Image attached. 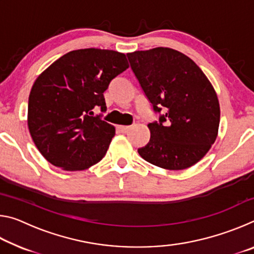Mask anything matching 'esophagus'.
Masks as SVG:
<instances>
[{"instance_id": "1", "label": "esophagus", "mask_w": 254, "mask_h": 254, "mask_svg": "<svg viewBox=\"0 0 254 254\" xmlns=\"http://www.w3.org/2000/svg\"><path fill=\"white\" fill-rule=\"evenodd\" d=\"M130 128L131 127H127V126H118V130L122 133H127Z\"/></svg>"}]
</instances>
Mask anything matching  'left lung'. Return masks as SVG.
Here are the masks:
<instances>
[{
    "mask_svg": "<svg viewBox=\"0 0 254 254\" xmlns=\"http://www.w3.org/2000/svg\"><path fill=\"white\" fill-rule=\"evenodd\" d=\"M133 74L158 119L148 124L149 142L137 152L160 168L183 170L215 142L220 104L212 84L186 55L170 48L127 54Z\"/></svg>",
    "mask_w": 254,
    "mask_h": 254,
    "instance_id": "1",
    "label": "left lung"
}]
</instances>
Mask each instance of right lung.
<instances>
[{
  "mask_svg": "<svg viewBox=\"0 0 254 254\" xmlns=\"http://www.w3.org/2000/svg\"><path fill=\"white\" fill-rule=\"evenodd\" d=\"M127 68L124 54L89 48L64 55L38 77L29 96L28 127L51 165L75 171L102 160L115 128L94 110L104 113V92Z\"/></svg>",
  "mask_w": 254,
  "mask_h": 254,
  "instance_id": "right-lung-1",
  "label": "right lung"
}]
</instances>
